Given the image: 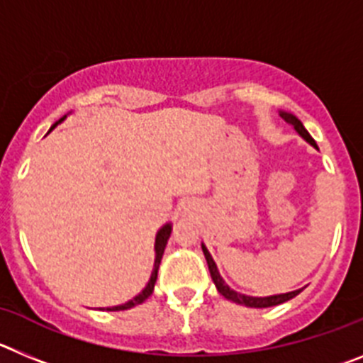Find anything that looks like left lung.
<instances>
[{"mask_svg": "<svg viewBox=\"0 0 363 363\" xmlns=\"http://www.w3.org/2000/svg\"><path fill=\"white\" fill-rule=\"evenodd\" d=\"M280 118L285 121V123L291 125V127H293V129L296 130V133L300 134V136L303 138L307 143H311L314 149H318V147H316V142H314L313 138H311V134L307 133L306 127H303V123H301V121L298 120L294 114H291V112L280 111ZM201 249H203L205 259H207V265H209V271H211V278H213L214 285H216L218 293H220L223 298H227V300L234 301V303H240V306H245V307H256V309H264V307L280 306V303H284V301L291 300V298H294L296 294L301 293V289L291 291V293L271 294V296H249V294L238 293V291L230 289L229 285L225 284V280L221 278L220 271H218V267H216V262H214L213 256H211V252L207 251V247H205L203 243H201Z\"/></svg>", "mask_w": 363, "mask_h": 363, "instance_id": "8db88e82", "label": "left lung"}]
</instances>
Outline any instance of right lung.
<instances>
[{
	"label": "right lung",
	"mask_w": 363,
	"mask_h": 363,
	"mask_svg": "<svg viewBox=\"0 0 363 363\" xmlns=\"http://www.w3.org/2000/svg\"><path fill=\"white\" fill-rule=\"evenodd\" d=\"M67 118L65 116L62 118V120H57L56 123L50 127V130L54 129V127H57V125L62 123L63 120ZM49 130V133H50ZM171 233H172V223L169 221V223H165V225L162 227V229L158 230V234H156V242H154V267H152V272H150V278L149 281H147L145 289L142 291L140 294H136V296L133 298V300L125 301V303H121V306H114V307H107V311H125V309H130V307L134 306H140V303H143V301L147 300V298L152 294L154 291V284H156V278H158V269H160V264H162V258H163V251H165L167 247V242H169V238H171ZM105 309V307H104Z\"/></svg>",
	"instance_id": "1"
}]
</instances>
